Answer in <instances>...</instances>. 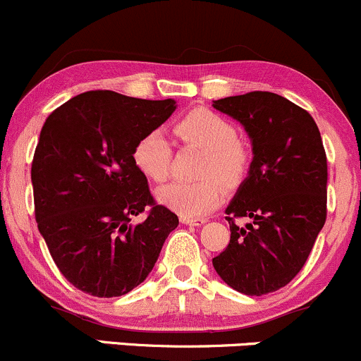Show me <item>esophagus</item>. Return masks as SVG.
I'll return each instance as SVG.
<instances>
[{
  "instance_id": "34e87169",
  "label": "esophagus",
  "mask_w": 361,
  "mask_h": 361,
  "mask_svg": "<svg viewBox=\"0 0 361 361\" xmlns=\"http://www.w3.org/2000/svg\"><path fill=\"white\" fill-rule=\"evenodd\" d=\"M206 221H207L206 218H181V223H183V225H190V226H200Z\"/></svg>"
}]
</instances>
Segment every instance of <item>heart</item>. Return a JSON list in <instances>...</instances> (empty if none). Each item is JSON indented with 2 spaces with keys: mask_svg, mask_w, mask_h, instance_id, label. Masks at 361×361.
I'll return each instance as SVG.
<instances>
[{
  "mask_svg": "<svg viewBox=\"0 0 361 361\" xmlns=\"http://www.w3.org/2000/svg\"><path fill=\"white\" fill-rule=\"evenodd\" d=\"M173 135L181 145L202 150L195 176L199 181H173L157 188L155 199L183 218H199L221 204L223 183L235 188L249 168V152L237 140V133L226 119L207 109H195L174 121ZM133 164L152 181L168 178L173 149L162 131L154 130L136 140L131 152Z\"/></svg>",
  "mask_w": 361,
  "mask_h": 361,
  "instance_id": "1",
  "label": "heart"
}]
</instances>
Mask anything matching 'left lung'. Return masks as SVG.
Listing matches in <instances>:
<instances>
[{
	"mask_svg": "<svg viewBox=\"0 0 361 361\" xmlns=\"http://www.w3.org/2000/svg\"><path fill=\"white\" fill-rule=\"evenodd\" d=\"M244 126L252 145L249 174L226 207L230 244L212 267L247 295L279 290L301 271L327 218V155L305 109L270 91L212 102ZM235 217H249L245 227Z\"/></svg>",
	"mask_w": 361,
	"mask_h": 361,
	"instance_id": "8db88e82",
	"label": "left lung"
}]
</instances>
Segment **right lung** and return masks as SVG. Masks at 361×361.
<instances>
[{
  "label": "right lung",
  "instance_id": "obj_1",
  "mask_svg": "<svg viewBox=\"0 0 361 361\" xmlns=\"http://www.w3.org/2000/svg\"><path fill=\"white\" fill-rule=\"evenodd\" d=\"M174 109L173 98L97 90L55 109L41 130L30 169L37 228L60 273L86 294L117 298L140 286L178 226L131 159L136 140Z\"/></svg>",
  "mask_w": 361,
  "mask_h": 361
}]
</instances>
